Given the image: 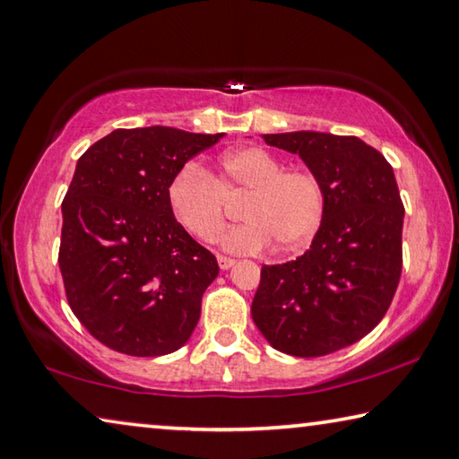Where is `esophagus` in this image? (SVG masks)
<instances>
[{
	"label": "esophagus",
	"mask_w": 459,
	"mask_h": 459,
	"mask_svg": "<svg viewBox=\"0 0 459 459\" xmlns=\"http://www.w3.org/2000/svg\"><path fill=\"white\" fill-rule=\"evenodd\" d=\"M218 265H221V269H229L235 265V259L227 255H218Z\"/></svg>",
	"instance_id": "34e87169"
}]
</instances>
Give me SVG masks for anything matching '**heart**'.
Wrapping results in <instances>:
<instances>
[{
    "instance_id": "obj_1",
    "label": "heart",
    "mask_w": 459,
    "mask_h": 459,
    "mask_svg": "<svg viewBox=\"0 0 459 459\" xmlns=\"http://www.w3.org/2000/svg\"><path fill=\"white\" fill-rule=\"evenodd\" d=\"M169 206L190 235L214 241L227 221L229 200L243 198L241 218L222 235L224 249L259 253L272 241L281 253H296L312 243L321 229L326 195L321 178L308 167H286L264 147L224 152L218 176L187 163L173 176Z\"/></svg>"
}]
</instances>
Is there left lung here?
<instances>
[{"mask_svg": "<svg viewBox=\"0 0 459 459\" xmlns=\"http://www.w3.org/2000/svg\"><path fill=\"white\" fill-rule=\"evenodd\" d=\"M264 141L321 178L326 208L304 255L261 267L251 316L278 351L321 358L386 315L403 272L404 206L390 163L358 136L300 130Z\"/></svg>", "mask_w": 459, "mask_h": 459, "instance_id": "obj_1", "label": "left lung"}]
</instances>
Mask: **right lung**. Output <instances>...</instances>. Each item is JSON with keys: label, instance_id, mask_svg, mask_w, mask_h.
I'll return each instance as SVG.
<instances>
[{"label": "right lung", "instance_id": "1", "mask_svg": "<svg viewBox=\"0 0 459 459\" xmlns=\"http://www.w3.org/2000/svg\"><path fill=\"white\" fill-rule=\"evenodd\" d=\"M221 138L118 128L79 157L61 206L59 267L73 315L114 351H178L198 325L218 264L176 221L167 190L181 167Z\"/></svg>", "mask_w": 459, "mask_h": 459}]
</instances>
